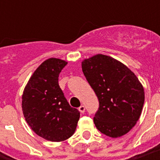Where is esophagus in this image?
<instances>
[{
  "mask_svg": "<svg viewBox=\"0 0 160 160\" xmlns=\"http://www.w3.org/2000/svg\"><path fill=\"white\" fill-rule=\"evenodd\" d=\"M79 110H80V113H85V107L84 106V105H80V107H79Z\"/></svg>",
  "mask_w": 160,
  "mask_h": 160,
  "instance_id": "1",
  "label": "esophagus"
}]
</instances>
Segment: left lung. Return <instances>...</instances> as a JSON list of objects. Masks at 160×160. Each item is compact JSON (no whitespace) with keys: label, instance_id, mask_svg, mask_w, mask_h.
Instances as JSON below:
<instances>
[{"label":"left lung","instance_id":"obj_1","mask_svg":"<svg viewBox=\"0 0 160 160\" xmlns=\"http://www.w3.org/2000/svg\"><path fill=\"white\" fill-rule=\"evenodd\" d=\"M81 65L99 100L96 128L112 138L127 134L139 120L144 102V88L136 75L121 62L100 54Z\"/></svg>","mask_w":160,"mask_h":160}]
</instances>
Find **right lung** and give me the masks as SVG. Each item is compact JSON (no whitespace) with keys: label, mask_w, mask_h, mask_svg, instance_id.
<instances>
[{"label":"right lung","mask_w":160,"mask_h":160,"mask_svg":"<svg viewBox=\"0 0 160 160\" xmlns=\"http://www.w3.org/2000/svg\"><path fill=\"white\" fill-rule=\"evenodd\" d=\"M67 62L50 58L33 73L22 95V110L27 124L36 134L60 142L75 133L80 111L72 108L60 88L59 75Z\"/></svg>","instance_id":"add662e5"}]
</instances>
